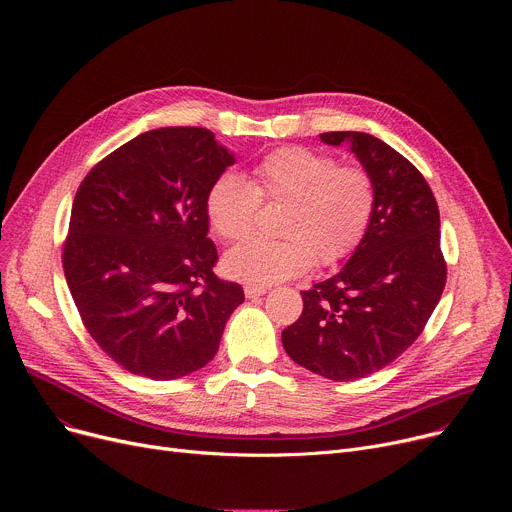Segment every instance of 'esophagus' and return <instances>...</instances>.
Here are the masks:
<instances>
[{
    "instance_id": "34e87169",
    "label": "esophagus",
    "mask_w": 512,
    "mask_h": 512,
    "mask_svg": "<svg viewBox=\"0 0 512 512\" xmlns=\"http://www.w3.org/2000/svg\"><path fill=\"white\" fill-rule=\"evenodd\" d=\"M263 294H267V287H261V285H245V296H247L249 300L259 298V296H263Z\"/></svg>"
}]
</instances>
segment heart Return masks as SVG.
Returning <instances> with one entry per match:
<instances>
[{"label": "heart", "instance_id": "b5f03b06", "mask_svg": "<svg viewBox=\"0 0 512 512\" xmlns=\"http://www.w3.org/2000/svg\"><path fill=\"white\" fill-rule=\"evenodd\" d=\"M289 202L279 233L283 239L253 237L225 255V271L247 285H271L348 257L367 235L377 188L360 166H340L328 154L304 145L269 152L249 182L225 172L206 192L204 208L212 231L225 241L247 237L261 202Z\"/></svg>", "mask_w": 512, "mask_h": 512}]
</instances>
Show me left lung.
Here are the masks:
<instances>
[{
  "label": "left lung",
  "mask_w": 512,
  "mask_h": 512,
  "mask_svg": "<svg viewBox=\"0 0 512 512\" xmlns=\"http://www.w3.org/2000/svg\"><path fill=\"white\" fill-rule=\"evenodd\" d=\"M322 141H350L375 182L377 206L348 263L302 291V316L281 342L300 367L354 381L385 369L417 340L442 298L448 267L440 208L421 172L369 133L328 131Z\"/></svg>",
  "instance_id": "1"
}]
</instances>
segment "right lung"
<instances>
[{
  "mask_svg": "<svg viewBox=\"0 0 512 512\" xmlns=\"http://www.w3.org/2000/svg\"><path fill=\"white\" fill-rule=\"evenodd\" d=\"M235 158L204 127L145 131L103 158L72 202L62 267L99 348L131 375L186 377L218 350L243 287L216 277L206 192Z\"/></svg>",
  "mask_w": 512,
  "mask_h": 512,
  "instance_id": "obj_1",
  "label": "right lung"
}]
</instances>
